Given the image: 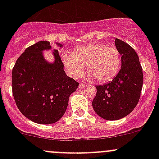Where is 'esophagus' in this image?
<instances>
[{
	"label": "esophagus",
	"instance_id": "1",
	"mask_svg": "<svg viewBox=\"0 0 159 159\" xmlns=\"http://www.w3.org/2000/svg\"><path fill=\"white\" fill-rule=\"evenodd\" d=\"M86 86L85 84H83V83H81V84H79V89H84V87Z\"/></svg>",
	"mask_w": 159,
	"mask_h": 159
}]
</instances>
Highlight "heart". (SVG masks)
<instances>
[{
  "mask_svg": "<svg viewBox=\"0 0 159 159\" xmlns=\"http://www.w3.org/2000/svg\"><path fill=\"white\" fill-rule=\"evenodd\" d=\"M62 61L68 74L73 78L81 76L87 65L89 77L99 81H108L118 74L121 66V54L117 48L103 43L82 46L74 53L65 52Z\"/></svg>",
  "mask_w": 159,
  "mask_h": 159,
  "instance_id": "1",
  "label": "heart"
}]
</instances>
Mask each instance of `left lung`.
Listing matches in <instances>:
<instances>
[{
    "label": "left lung",
    "instance_id": "obj_1",
    "mask_svg": "<svg viewBox=\"0 0 159 159\" xmlns=\"http://www.w3.org/2000/svg\"><path fill=\"white\" fill-rule=\"evenodd\" d=\"M121 56V68L111 81L96 86L92 106L98 115L114 121L127 116L137 105L143 84V73L139 56L125 41L115 39Z\"/></svg>",
    "mask_w": 159,
    "mask_h": 159
}]
</instances>
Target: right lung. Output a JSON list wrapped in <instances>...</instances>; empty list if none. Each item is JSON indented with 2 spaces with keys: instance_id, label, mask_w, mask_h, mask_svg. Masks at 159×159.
Here are the masks:
<instances>
[{
  "instance_id": "1",
  "label": "right lung",
  "mask_w": 159,
  "mask_h": 159,
  "mask_svg": "<svg viewBox=\"0 0 159 159\" xmlns=\"http://www.w3.org/2000/svg\"><path fill=\"white\" fill-rule=\"evenodd\" d=\"M51 48L49 41H45L30 46L17 58L12 70V92L17 107L38 124H53L60 120L69 96L79 85L65 74L57 50L53 52L54 63L44 59L43 51Z\"/></svg>"
}]
</instances>
